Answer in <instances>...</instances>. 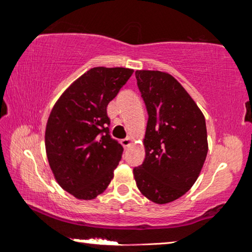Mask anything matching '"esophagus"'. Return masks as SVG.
I'll use <instances>...</instances> for the list:
<instances>
[{
  "label": "esophagus",
  "instance_id": "esophagus-1",
  "mask_svg": "<svg viewBox=\"0 0 252 252\" xmlns=\"http://www.w3.org/2000/svg\"><path fill=\"white\" fill-rule=\"evenodd\" d=\"M132 142H133V140H132V138L131 136H127V138H126V139H123L122 141H121V143H122V146L125 147V148H127V147H130L131 144H132Z\"/></svg>",
  "mask_w": 252,
  "mask_h": 252
}]
</instances>
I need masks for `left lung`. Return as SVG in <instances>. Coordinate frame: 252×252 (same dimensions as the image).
<instances>
[{
	"instance_id": "obj_1",
	"label": "left lung",
	"mask_w": 252,
	"mask_h": 252,
	"mask_svg": "<svg viewBox=\"0 0 252 252\" xmlns=\"http://www.w3.org/2000/svg\"><path fill=\"white\" fill-rule=\"evenodd\" d=\"M135 78L149 119L146 159L133 177L144 197L165 204L189 191L201 172L208 153L206 119L171 74L138 70Z\"/></svg>"
}]
</instances>
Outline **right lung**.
Here are the masks:
<instances>
[{
    "mask_svg": "<svg viewBox=\"0 0 252 252\" xmlns=\"http://www.w3.org/2000/svg\"><path fill=\"white\" fill-rule=\"evenodd\" d=\"M132 73L126 67H93L51 110L45 127L49 165L60 187L76 199H95L113 179L123 148L110 138L106 106Z\"/></svg>",
    "mask_w": 252,
    "mask_h": 252,
    "instance_id": "add662e5",
    "label": "right lung"
}]
</instances>
